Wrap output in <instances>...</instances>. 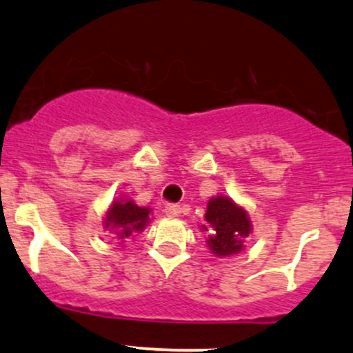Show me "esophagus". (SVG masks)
Returning <instances> with one entry per match:
<instances>
[{"label":"esophagus","instance_id":"1","mask_svg":"<svg viewBox=\"0 0 353 353\" xmlns=\"http://www.w3.org/2000/svg\"><path fill=\"white\" fill-rule=\"evenodd\" d=\"M164 212L168 217H179L181 207L176 205V203H168V205L164 207Z\"/></svg>","mask_w":353,"mask_h":353}]
</instances>
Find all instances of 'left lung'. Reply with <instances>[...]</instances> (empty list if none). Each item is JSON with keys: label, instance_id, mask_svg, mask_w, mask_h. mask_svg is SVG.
I'll return each mask as SVG.
<instances>
[{"label": "left lung", "instance_id": "1", "mask_svg": "<svg viewBox=\"0 0 353 353\" xmlns=\"http://www.w3.org/2000/svg\"><path fill=\"white\" fill-rule=\"evenodd\" d=\"M205 220L212 230L207 243L217 256L239 253L243 248V239L252 230L246 212L227 197L212 199L207 205ZM203 228L207 230V227Z\"/></svg>", "mask_w": 353, "mask_h": 353}]
</instances>
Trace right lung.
Masks as SVG:
<instances>
[{
  "label": "right lung",
  "mask_w": 353,
  "mask_h": 353,
  "mask_svg": "<svg viewBox=\"0 0 353 353\" xmlns=\"http://www.w3.org/2000/svg\"><path fill=\"white\" fill-rule=\"evenodd\" d=\"M148 220H150V209L138 207L131 201H121L113 202V207L107 214L105 227L114 228L118 240H125L133 232L143 230Z\"/></svg>",
  "instance_id": "right-lung-1"
}]
</instances>
